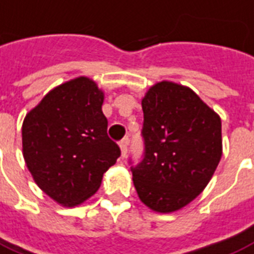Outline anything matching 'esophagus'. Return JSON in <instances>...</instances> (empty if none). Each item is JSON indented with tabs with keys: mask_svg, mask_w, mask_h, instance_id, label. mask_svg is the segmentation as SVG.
I'll return each mask as SVG.
<instances>
[{
	"mask_svg": "<svg viewBox=\"0 0 254 254\" xmlns=\"http://www.w3.org/2000/svg\"><path fill=\"white\" fill-rule=\"evenodd\" d=\"M128 138H125V139H122L119 143V146H120V151H122V158H126L127 156V151H128Z\"/></svg>",
	"mask_w": 254,
	"mask_h": 254,
	"instance_id": "obj_1",
	"label": "esophagus"
}]
</instances>
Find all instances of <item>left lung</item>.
Wrapping results in <instances>:
<instances>
[{"label":"left lung","mask_w":254,"mask_h":254,"mask_svg":"<svg viewBox=\"0 0 254 254\" xmlns=\"http://www.w3.org/2000/svg\"><path fill=\"white\" fill-rule=\"evenodd\" d=\"M144 155L131 167L140 201L158 213L179 210L210 182L222 156L221 118L192 89L173 81L142 99Z\"/></svg>","instance_id":"1"}]
</instances>
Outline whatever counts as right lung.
Here are the masks:
<instances>
[{"instance_id":"1","label":"right lung","mask_w":254,"mask_h":254,"mask_svg":"<svg viewBox=\"0 0 254 254\" xmlns=\"http://www.w3.org/2000/svg\"><path fill=\"white\" fill-rule=\"evenodd\" d=\"M104 93L80 76L45 95L22 123V154L34 182L63 206L92 197L120 156L107 135Z\"/></svg>"}]
</instances>
